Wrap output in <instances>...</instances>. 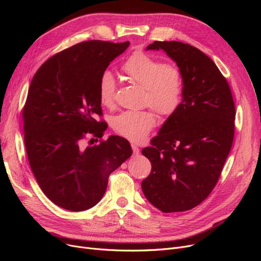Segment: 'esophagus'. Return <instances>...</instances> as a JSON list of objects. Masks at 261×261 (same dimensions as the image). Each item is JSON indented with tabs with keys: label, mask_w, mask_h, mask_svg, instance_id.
Listing matches in <instances>:
<instances>
[{
	"label": "esophagus",
	"mask_w": 261,
	"mask_h": 261,
	"mask_svg": "<svg viewBox=\"0 0 261 261\" xmlns=\"http://www.w3.org/2000/svg\"><path fill=\"white\" fill-rule=\"evenodd\" d=\"M131 147H132V150H133V153H134V155H139L140 154V148L136 146L135 144H132L131 145Z\"/></svg>",
	"instance_id": "1"
}]
</instances>
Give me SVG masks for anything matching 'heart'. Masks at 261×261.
I'll list each match as a JSON object with an SVG mask.
<instances>
[{"label":"heart","instance_id":"b5f03b06","mask_svg":"<svg viewBox=\"0 0 261 261\" xmlns=\"http://www.w3.org/2000/svg\"><path fill=\"white\" fill-rule=\"evenodd\" d=\"M121 71L133 84L144 88V103L162 116L173 114L179 108L183 85L179 68L165 64L144 53H134L122 64ZM99 100L105 107L115 101L116 82L113 75L105 72L99 80ZM115 132L132 142H141L155 126V116L150 110L125 111L112 120Z\"/></svg>","mask_w":261,"mask_h":261}]
</instances>
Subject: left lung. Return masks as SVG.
<instances>
[{
  "instance_id": "obj_1",
  "label": "left lung",
  "mask_w": 261,
  "mask_h": 261,
  "mask_svg": "<svg viewBox=\"0 0 261 261\" xmlns=\"http://www.w3.org/2000/svg\"><path fill=\"white\" fill-rule=\"evenodd\" d=\"M177 65L182 101L142 153L151 172L142 182L163 213L185 212L206 199L220 177L235 132V105L225 77L203 51L177 41H154Z\"/></svg>"
}]
</instances>
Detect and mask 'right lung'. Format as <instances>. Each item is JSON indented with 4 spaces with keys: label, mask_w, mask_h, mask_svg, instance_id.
Masks as SVG:
<instances>
[{
    "label": "right lung",
    "mask_w": 261,
    "mask_h": 261,
    "mask_svg": "<svg viewBox=\"0 0 261 261\" xmlns=\"http://www.w3.org/2000/svg\"><path fill=\"white\" fill-rule=\"evenodd\" d=\"M129 44H75L46 60L31 82L23 109L27 158L44 195L64 210L82 212L97 204L109 175L132 154L129 142L117 135L81 147L88 135L101 139L107 129L95 119L102 115L99 80Z\"/></svg>",
    "instance_id": "obj_1"
}]
</instances>
